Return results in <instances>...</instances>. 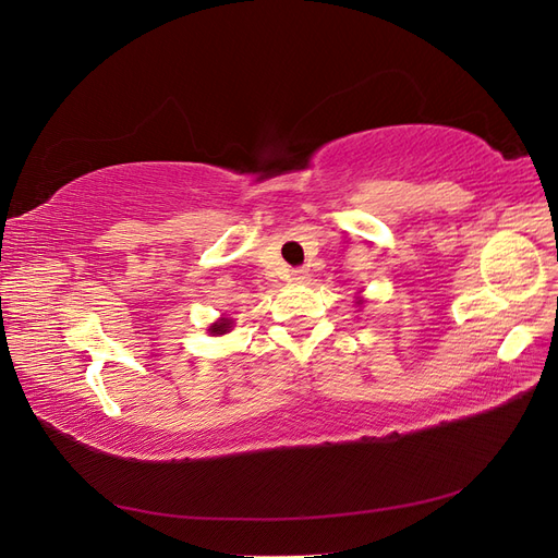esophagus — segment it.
I'll list each match as a JSON object with an SVG mask.
<instances>
[{"instance_id": "obj_1", "label": "esophagus", "mask_w": 558, "mask_h": 558, "mask_svg": "<svg viewBox=\"0 0 558 558\" xmlns=\"http://www.w3.org/2000/svg\"><path fill=\"white\" fill-rule=\"evenodd\" d=\"M289 281H293V283H302V281H307V272H305V269H293L291 277H289Z\"/></svg>"}]
</instances>
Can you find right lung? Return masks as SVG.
Masks as SVG:
<instances>
[{
  "instance_id": "add662e5",
  "label": "right lung",
  "mask_w": 558,
  "mask_h": 558,
  "mask_svg": "<svg viewBox=\"0 0 558 558\" xmlns=\"http://www.w3.org/2000/svg\"><path fill=\"white\" fill-rule=\"evenodd\" d=\"M230 328H232V318H218L216 324L209 326V332L211 335H226V332H230Z\"/></svg>"
}]
</instances>
